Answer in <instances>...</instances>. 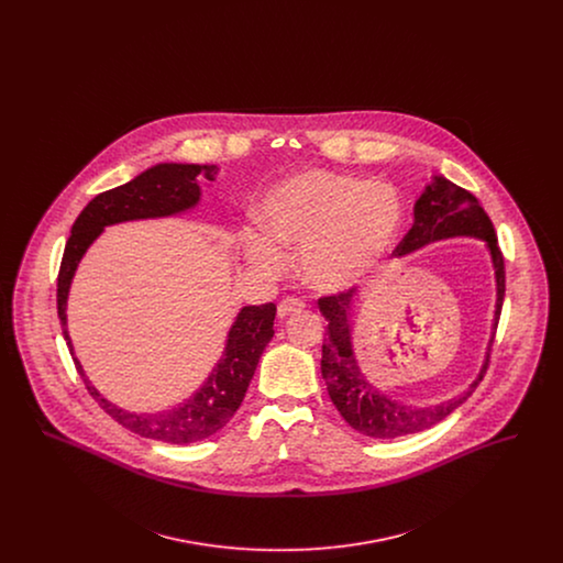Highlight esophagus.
<instances>
[{
    "label": "esophagus",
    "mask_w": 563,
    "mask_h": 563,
    "mask_svg": "<svg viewBox=\"0 0 563 563\" xmlns=\"http://www.w3.org/2000/svg\"><path fill=\"white\" fill-rule=\"evenodd\" d=\"M301 308H303V301H301V299H297V297H287V299H283V301L278 303L276 314H278V319H287L289 314L299 312Z\"/></svg>",
    "instance_id": "obj_1"
}]
</instances>
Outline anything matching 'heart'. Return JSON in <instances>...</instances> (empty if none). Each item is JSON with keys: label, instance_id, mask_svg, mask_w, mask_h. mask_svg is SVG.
Masks as SVG:
<instances>
[{"label": "heart", "instance_id": "b5f03b06", "mask_svg": "<svg viewBox=\"0 0 563 563\" xmlns=\"http://www.w3.org/2000/svg\"><path fill=\"white\" fill-rule=\"evenodd\" d=\"M401 196L388 184L333 170H301L269 189L257 207L262 232L244 230L246 260L278 272L280 249H299L303 280L322 294H344L367 283L399 239Z\"/></svg>", "mask_w": 563, "mask_h": 563}]
</instances>
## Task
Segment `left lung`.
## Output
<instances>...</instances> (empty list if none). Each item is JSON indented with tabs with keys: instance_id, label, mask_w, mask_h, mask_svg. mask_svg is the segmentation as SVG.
<instances>
[{
	"instance_id": "left-lung-1",
	"label": "left lung",
	"mask_w": 563,
	"mask_h": 563,
	"mask_svg": "<svg viewBox=\"0 0 563 563\" xmlns=\"http://www.w3.org/2000/svg\"><path fill=\"white\" fill-rule=\"evenodd\" d=\"M450 239H477L485 244L496 283V306L492 319V338L485 349V358L477 377L468 388L448 401L434 405H411L397 401L363 372L354 352V319L358 314V294L350 289L346 294L331 295L319 299V308L327 324V338L322 340L321 374L329 399L350 427L372 439H397L430 429L448 418L466 401L479 386L487 369L489 350L500 319L505 299V260L498 249V239L492 219L483 211L477 198L457 188L443 175H432L429 186L413 205V223L405 234L395 255H411L432 242Z\"/></svg>"
}]
</instances>
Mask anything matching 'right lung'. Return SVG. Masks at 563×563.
<instances>
[{
    "label": "right lung",
    "instance_id": "obj_1",
    "mask_svg": "<svg viewBox=\"0 0 563 563\" xmlns=\"http://www.w3.org/2000/svg\"><path fill=\"white\" fill-rule=\"evenodd\" d=\"M217 164H184V162H161L136 175L129 184L109 189L95 196L86 209L78 214L71 236L65 244L56 306L63 327L65 342L74 356L76 369L80 374L88 393L99 402L109 416L124 429L136 432L145 439H156L173 445H188L202 441L223 429L230 418L241 407L257 369L260 356L274 335L276 306H244L232 322L221 358L214 363L213 372L205 377L202 386L184 402L162 409V411H129L108 401L84 374L80 361L76 358L74 344L67 329V299L71 291L74 276L78 272L81 257L97 241L108 225L139 221V219H162L194 211L200 202V184H211L217 177Z\"/></svg>",
    "mask_w": 563,
    "mask_h": 563
}]
</instances>
